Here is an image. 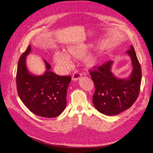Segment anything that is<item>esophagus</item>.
Masks as SVG:
<instances>
[{
	"label": "esophagus",
	"instance_id": "34e87169",
	"mask_svg": "<svg viewBox=\"0 0 153 153\" xmlns=\"http://www.w3.org/2000/svg\"><path fill=\"white\" fill-rule=\"evenodd\" d=\"M82 77V75L80 73H79L78 72H75L73 74L72 76V80L73 81H77L78 80H80Z\"/></svg>",
	"mask_w": 153,
	"mask_h": 153
}]
</instances>
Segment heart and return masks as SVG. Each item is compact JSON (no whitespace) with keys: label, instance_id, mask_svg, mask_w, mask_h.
I'll return each instance as SVG.
<instances>
[{"label":"heart","instance_id":"heart-1","mask_svg":"<svg viewBox=\"0 0 153 153\" xmlns=\"http://www.w3.org/2000/svg\"><path fill=\"white\" fill-rule=\"evenodd\" d=\"M88 46L87 44L73 45L69 46L65 50V53L57 52L54 54L53 59L54 62L59 65L64 70L69 68L70 66V58H81L87 53ZM84 65L87 68L95 67L99 62V57L95 53H89L85 56L83 59Z\"/></svg>","mask_w":153,"mask_h":153}]
</instances>
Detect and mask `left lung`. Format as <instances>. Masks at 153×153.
<instances>
[{
  "instance_id": "obj_1",
  "label": "left lung",
  "mask_w": 153,
  "mask_h": 153,
  "mask_svg": "<svg viewBox=\"0 0 153 153\" xmlns=\"http://www.w3.org/2000/svg\"><path fill=\"white\" fill-rule=\"evenodd\" d=\"M126 54L130 56L132 65V70L127 78L114 75L112 71L113 61L90 71L95 87L93 103L98 111L106 115H117L129 108L139 93L141 68L132 46Z\"/></svg>"
}]
</instances>
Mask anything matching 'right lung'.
<instances>
[{
    "instance_id": "add662e5",
    "label": "right lung",
    "mask_w": 153,
    "mask_h": 153,
    "mask_svg": "<svg viewBox=\"0 0 153 153\" xmlns=\"http://www.w3.org/2000/svg\"><path fill=\"white\" fill-rule=\"evenodd\" d=\"M30 51L31 46L29 45L18 62L16 75L18 95L33 114L42 117H56L66 107V91L71 77L56 75L44 59L45 72L41 75L33 74L26 65V57Z\"/></svg>"
}]
</instances>
